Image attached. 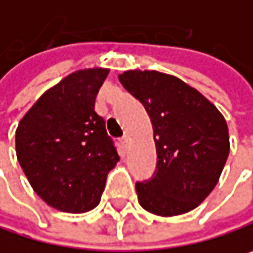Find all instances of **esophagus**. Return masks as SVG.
I'll return each instance as SVG.
<instances>
[{
    "label": "esophagus",
    "instance_id": "34e87169",
    "mask_svg": "<svg viewBox=\"0 0 253 253\" xmlns=\"http://www.w3.org/2000/svg\"><path fill=\"white\" fill-rule=\"evenodd\" d=\"M128 140H130V139H128V136H127V134H125V136H123V137L120 139V142H122V145H123V146H127Z\"/></svg>",
    "mask_w": 253,
    "mask_h": 253
}]
</instances>
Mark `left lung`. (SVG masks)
<instances>
[{
    "instance_id": "obj_1",
    "label": "left lung",
    "mask_w": 253,
    "mask_h": 253,
    "mask_svg": "<svg viewBox=\"0 0 253 253\" xmlns=\"http://www.w3.org/2000/svg\"><path fill=\"white\" fill-rule=\"evenodd\" d=\"M120 83L146 110L154 127L157 170L136 183L146 211L171 217L196 208L215 187L227 161V123L202 93L174 76L130 70Z\"/></svg>"
}]
</instances>
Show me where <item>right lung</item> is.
Here are the masks:
<instances>
[{"label": "right lung", "mask_w": 253, "mask_h": 253, "mask_svg": "<svg viewBox=\"0 0 253 253\" xmlns=\"http://www.w3.org/2000/svg\"><path fill=\"white\" fill-rule=\"evenodd\" d=\"M107 69L79 70L46 90L16 130L17 160L33 190L64 212L93 210L120 160L95 99Z\"/></svg>", "instance_id": "1"}]
</instances>
